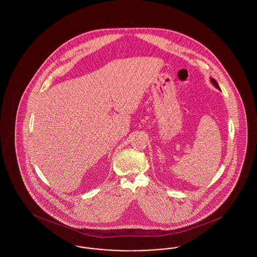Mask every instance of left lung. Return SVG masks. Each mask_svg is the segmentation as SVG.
Wrapping results in <instances>:
<instances>
[{
    "mask_svg": "<svg viewBox=\"0 0 257 257\" xmlns=\"http://www.w3.org/2000/svg\"><path fill=\"white\" fill-rule=\"evenodd\" d=\"M210 81H211V83L214 85V86H216L218 89H220V86H219V85H218V83H217V81L215 80V79H213V78H211L210 79Z\"/></svg>",
    "mask_w": 257,
    "mask_h": 257,
    "instance_id": "8db88e82",
    "label": "left lung"
}]
</instances>
